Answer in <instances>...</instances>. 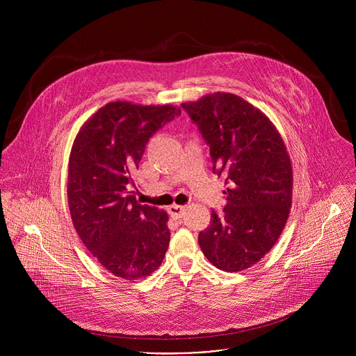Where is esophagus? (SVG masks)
Instances as JSON below:
<instances>
[{
    "label": "esophagus",
    "instance_id": "34e87169",
    "mask_svg": "<svg viewBox=\"0 0 356 356\" xmlns=\"http://www.w3.org/2000/svg\"><path fill=\"white\" fill-rule=\"evenodd\" d=\"M184 210H186V207L177 206V204H173V206H170V207L168 209L169 214H170L172 217H175V218H180V217L184 214Z\"/></svg>",
    "mask_w": 356,
    "mask_h": 356
}]
</instances>
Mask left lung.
Here are the masks:
<instances>
[{"mask_svg": "<svg viewBox=\"0 0 356 356\" xmlns=\"http://www.w3.org/2000/svg\"><path fill=\"white\" fill-rule=\"evenodd\" d=\"M181 108L210 146L213 172L225 180L227 206L198 234L206 258L225 272L259 262L279 239L291 207L293 172L270 120L243 98L214 92Z\"/></svg>", "mask_w": 356, "mask_h": 356, "instance_id": "1", "label": "left lung"}]
</instances>
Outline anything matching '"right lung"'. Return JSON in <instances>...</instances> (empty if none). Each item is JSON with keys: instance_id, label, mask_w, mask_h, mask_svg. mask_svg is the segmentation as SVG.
<instances>
[{"instance_id": "add662e5", "label": "right lung", "mask_w": 356, "mask_h": 356, "mask_svg": "<svg viewBox=\"0 0 356 356\" xmlns=\"http://www.w3.org/2000/svg\"><path fill=\"white\" fill-rule=\"evenodd\" d=\"M180 113L173 106L115 101L99 108L74 139L67 176L72 221L98 264L117 277H146L163 262L168 214L139 204L134 172L149 138Z\"/></svg>"}]
</instances>
